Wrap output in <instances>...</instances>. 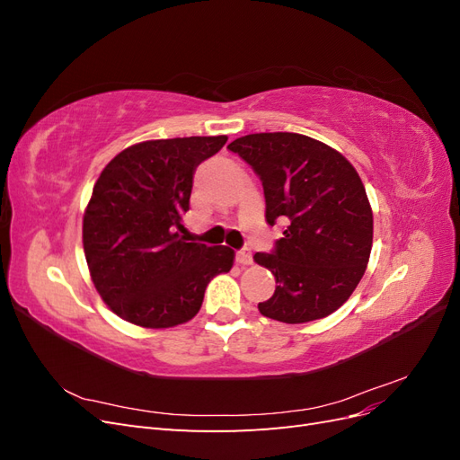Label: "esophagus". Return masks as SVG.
<instances>
[{
	"mask_svg": "<svg viewBox=\"0 0 460 460\" xmlns=\"http://www.w3.org/2000/svg\"><path fill=\"white\" fill-rule=\"evenodd\" d=\"M235 259H238V262L243 264V267H247V264L253 262V255H252V252H249V249H242V252L235 253Z\"/></svg>",
	"mask_w": 460,
	"mask_h": 460,
	"instance_id": "34e87169",
	"label": "esophagus"
}]
</instances>
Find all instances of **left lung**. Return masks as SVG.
Returning <instances> with one entry per match:
<instances>
[{
  "mask_svg": "<svg viewBox=\"0 0 460 460\" xmlns=\"http://www.w3.org/2000/svg\"><path fill=\"white\" fill-rule=\"evenodd\" d=\"M228 149L261 178L269 225H286L274 252L253 257L278 284L259 303L261 314L303 324L338 311L363 278L372 249V208L355 166L294 132L247 134Z\"/></svg>",
  "mask_w": 460,
  "mask_h": 460,
  "instance_id": "obj_1",
  "label": "left lung"
}]
</instances>
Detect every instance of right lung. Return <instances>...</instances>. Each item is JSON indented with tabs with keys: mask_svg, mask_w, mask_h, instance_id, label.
<instances>
[{
	"mask_svg": "<svg viewBox=\"0 0 460 460\" xmlns=\"http://www.w3.org/2000/svg\"><path fill=\"white\" fill-rule=\"evenodd\" d=\"M228 136L149 140L122 149L93 186L82 220L92 282L107 307L142 328L184 324L234 252L186 238L193 172Z\"/></svg>",
	"mask_w": 460,
	"mask_h": 460,
	"instance_id": "add662e5",
	"label": "right lung"
}]
</instances>
